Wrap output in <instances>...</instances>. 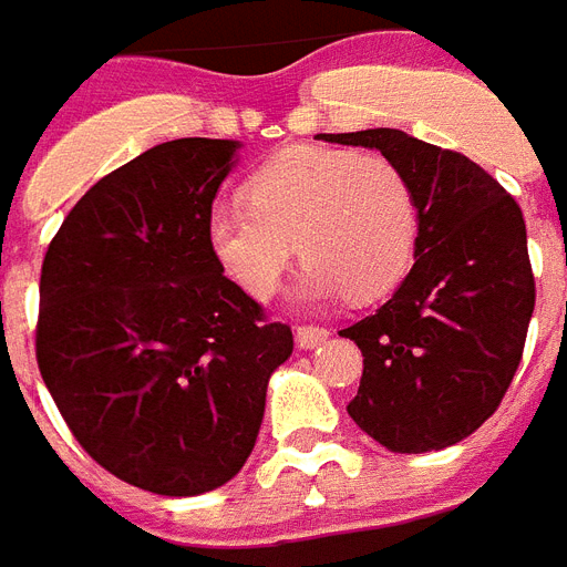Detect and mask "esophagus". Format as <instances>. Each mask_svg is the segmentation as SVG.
Instances as JSON below:
<instances>
[{
  "label": "esophagus",
  "instance_id": "obj_1",
  "mask_svg": "<svg viewBox=\"0 0 567 567\" xmlns=\"http://www.w3.org/2000/svg\"><path fill=\"white\" fill-rule=\"evenodd\" d=\"M328 333L330 330L319 328V324H301V328L296 330V339L301 348H316V346H321L324 339H328Z\"/></svg>",
  "mask_w": 567,
  "mask_h": 567
}]
</instances>
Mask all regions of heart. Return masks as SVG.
Here are the masks:
<instances>
[{
	"instance_id": "b5f03b06",
	"label": "heart",
	"mask_w": 567,
	"mask_h": 567,
	"mask_svg": "<svg viewBox=\"0 0 567 567\" xmlns=\"http://www.w3.org/2000/svg\"><path fill=\"white\" fill-rule=\"evenodd\" d=\"M246 202L213 207L207 239L221 269L260 301L280 289L296 246L310 301H374L410 269L419 205L386 157L292 146L248 178Z\"/></svg>"
}]
</instances>
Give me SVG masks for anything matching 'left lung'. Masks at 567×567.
Segmentation results:
<instances>
[{"label":"left lung","mask_w":567,"mask_h":567,"mask_svg":"<svg viewBox=\"0 0 567 567\" xmlns=\"http://www.w3.org/2000/svg\"><path fill=\"white\" fill-rule=\"evenodd\" d=\"M378 148L419 205L415 262L374 316L339 330L362 351L348 415L395 454L463 442L513 383L536 280L515 198L483 166L398 128L321 134Z\"/></svg>","instance_id":"1"}]
</instances>
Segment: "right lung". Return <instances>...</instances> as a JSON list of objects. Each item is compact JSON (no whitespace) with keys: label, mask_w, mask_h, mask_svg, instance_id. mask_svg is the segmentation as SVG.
Here are the masks:
<instances>
[{"label":"right lung","mask_w":567,"mask_h":567,"mask_svg":"<svg viewBox=\"0 0 567 567\" xmlns=\"http://www.w3.org/2000/svg\"><path fill=\"white\" fill-rule=\"evenodd\" d=\"M237 140L148 148L81 196L40 271L38 365L79 445L155 495L225 486L255 451L292 330L207 239Z\"/></svg>","instance_id":"right-lung-1"}]
</instances>
